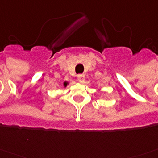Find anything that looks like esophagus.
<instances>
[{
  "instance_id": "obj_1",
  "label": "esophagus",
  "mask_w": 158,
  "mask_h": 158,
  "mask_svg": "<svg viewBox=\"0 0 158 158\" xmlns=\"http://www.w3.org/2000/svg\"><path fill=\"white\" fill-rule=\"evenodd\" d=\"M77 79L79 80L80 83H83L84 81V79H85V75L84 74H79L77 75Z\"/></svg>"
}]
</instances>
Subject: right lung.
<instances>
[{"label": "right lung", "instance_id": "right-lung-1", "mask_svg": "<svg viewBox=\"0 0 158 158\" xmlns=\"http://www.w3.org/2000/svg\"><path fill=\"white\" fill-rule=\"evenodd\" d=\"M64 86H66V85H67V83H66V82H64Z\"/></svg>", "mask_w": 158, "mask_h": 158}]
</instances>
